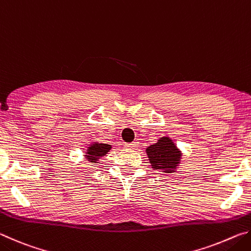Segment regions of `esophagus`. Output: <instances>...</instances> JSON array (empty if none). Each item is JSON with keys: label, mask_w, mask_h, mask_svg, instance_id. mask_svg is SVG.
I'll return each instance as SVG.
<instances>
[{"label": "esophagus", "mask_w": 251, "mask_h": 251, "mask_svg": "<svg viewBox=\"0 0 251 251\" xmlns=\"http://www.w3.org/2000/svg\"><path fill=\"white\" fill-rule=\"evenodd\" d=\"M138 142H133V143H127L125 144V147L127 148H130V150H135V148H137L138 146Z\"/></svg>", "instance_id": "obj_1"}]
</instances>
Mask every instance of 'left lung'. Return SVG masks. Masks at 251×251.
<instances>
[{"label": "left lung", "mask_w": 251, "mask_h": 251, "mask_svg": "<svg viewBox=\"0 0 251 251\" xmlns=\"http://www.w3.org/2000/svg\"><path fill=\"white\" fill-rule=\"evenodd\" d=\"M146 151L154 169L171 173L179 164L180 152L168 137H161L154 145L148 147Z\"/></svg>", "instance_id": "obj_1"}]
</instances>
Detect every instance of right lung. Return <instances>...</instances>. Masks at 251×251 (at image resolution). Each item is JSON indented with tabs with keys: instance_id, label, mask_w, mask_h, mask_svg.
I'll return each mask as SVG.
<instances>
[{
	"instance_id": "right-lung-1",
	"label": "right lung",
	"mask_w": 251,
	"mask_h": 251,
	"mask_svg": "<svg viewBox=\"0 0 251 251\" xmlns=\"http://www.w3.org/2000/svg\"><path fill=\"white\" fill-rule=\"evenodd\" d=\"M109 150H110V145H108V144L95 143V144H92L91 147H88L86 156L92 163H96V160L99 159V157L105 156Z\"/></svg>"
}]
</instances>
